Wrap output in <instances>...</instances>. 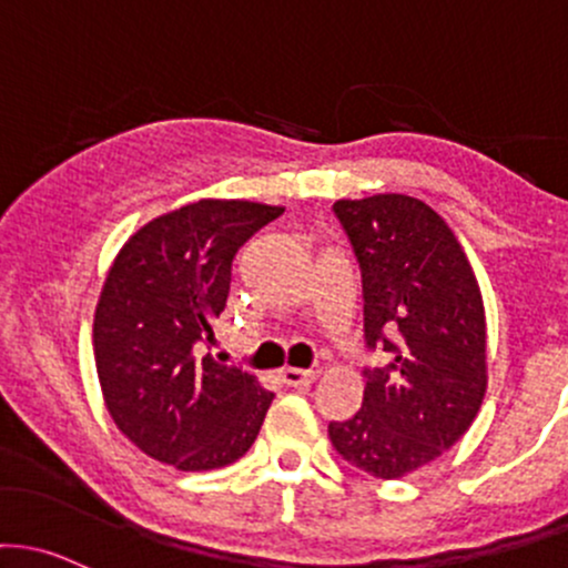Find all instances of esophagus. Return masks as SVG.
Instances as JSON below:
<instances>
[{
    "instance_id": "esophagus-1",
    "label": "esophagus",
    "mask_w": 568,
    "mask_h": 568,
    "mask_svg": "<svg viewBox=\"0 0 568 568\" xmlns=\"http://www.w3.org/2000/svg\"><path fill=\"white\" fill-rule=\"evenodd\" d=\"M280 377H283V383L288 385V388H307V385L315 383V372L313 369H296V366H285V369H280Z\"/></svg>"
}]
</instances>
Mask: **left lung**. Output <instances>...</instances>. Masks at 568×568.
Returning <instances> with one entry per match:
<instances>
[{"mask_svg": "<svg viewBox=\"0 0 568 568\" xmlns=\"http://www.w3.org/2000/svg\"><path fill=\"white\" fill-rule=\"evenodd\" d=\"M334 213L364 277V407L328 423L334 450L379 479L432 464L469 432L488 388L483 294L453 229L404 193L339 199Z\"/></svg>", "mask_w": 568, "mask_h": 568, "instance_id": "left-lung-1", "label": "left lung"}]
</instances>
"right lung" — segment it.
I'll use <instances>...</instances> for the list:
<instances>
[{"label":"right lung","mask_w":568,"mask_h":568,"mask_svg":"<svg viewBox=\"0 0 568 568\" xmlns=\"http://www.w3.org/2000/svg\"><path fill=\"white\" fill-rule=\"evenodd\" d=\"M283 207L199 199L153 217L112 261L93 315V358L118 432L180 471L245 456L274 394L204 355L232 285V261Z\"/></svg>","instance_id":"add662e5"}]
</instances>
